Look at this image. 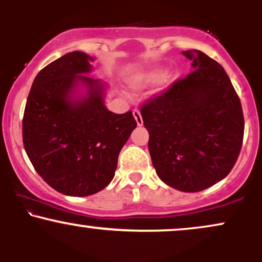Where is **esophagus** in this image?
<instances>
[{"mask_svg":"<svg viewBox=\"0 0 262 262\" xmlns=\"http://www.w3.org/2000/svg\"><path fill=\"white\" fill-rule=\"evenodd\" d=\"M133 116H134L135 121H137V124L138 125H143V118H141L140 111L139 110H134L133 111Z\"/></svg>","mask_w":262,"mask_h":262,"instance_id":"34e87169","label":"esophagus"}]
</instances>
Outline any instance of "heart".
Wrapping results in <instances>:
<instances>
[{
    "mask_svg": "<svg viewBox=\"0 0 262 262\" xmlns=\"http://www.w3.org/2000/svg\"><path fill=\"white\" fill-rule=\"evenodd\" d=\"M156 81H158L159 90L166 89L171 83V75L161 74V70L158 68L150 69L144 73L135 75L130 81V85L133 89H144V87L152 85Z\"/></svg>",
    "mask_w": 262,
    "mask_h": 262,
    "instance_id": "b5f03b06",
    "label": "heart"
}]
</instances>
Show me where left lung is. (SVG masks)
Listing matches in <instances>:
<instances>
[{
	"label": "left lung",
	"instance_id": "1",
	"mask_svg": "<svg viewBox=\"0 0 262 262\" xmlns=\"http://www.w3.org/2000/svg\"><path fill=\"white\" fill-rule=\"evenodd\" d=\"M183 55L194 70L140 108L156 173L170 187L200 192L223 180L235 165L244 116L229 76L200 50Z\"/></svg>",
	"mask_w": 262,
	"mask_h": 262
}]
</instances>
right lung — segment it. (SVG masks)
I'll return each instance as SVG.
<instances>
[{
  "instance_id": "right-lung-1",
  "label": "right lung",
  "mask_w": 262,
  "mask_h": 262,
  "mask_svg": "<svg viewBox=\"0 0 262 262\" xmlns=\"http://www.w3.org/2000/svg\"><path fill=\"white\" fill-rule=\"evenodd\" d=\"M91 56L71 52L35 76L22 123L23 145L34 169L50 187L85 197L107 187L118 155L137 127L132 111L117 114L103 103V85L92 77ZM79 80L88 96L73 100Z\"/></svg>"
}]
</instances>
